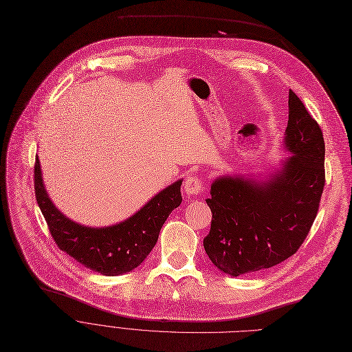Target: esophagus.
<instances>
[{
	"mask_svg": "<svg viewBox=\"0 0 352 352\" xmlns=\"http://www.w3.org/2000/svg\"><path fill=\"white\" fill-rule=\"evenodd\" d=\"M183 190L188 196H196L197 193H200L204 190V185H202V180L199 177H188L185 180V186H183Z\"/></svg>",
	"mask_w": 352,
	"mask_h": 352,
	"instance_id": "obj_1",
	"label": "esophagus"
}]
</instances>
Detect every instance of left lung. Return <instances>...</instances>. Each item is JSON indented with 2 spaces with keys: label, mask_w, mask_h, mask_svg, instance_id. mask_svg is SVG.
Returning <instances> with one entry per match:
<instances>
[{
  "label": "left lung",
  "mask_w": 352,
  "mask_h": 352,
  "mask_svg": "<svg viewBox=\"0 0 352 352\" xmlns=\"http://www.w3.org/2000/svg\"><path fill=\"white\" fill-rule=\"evenodd\" d=\"M283 148L291 155L265 176L223 175L210 185L212 210L204 248L226 275L272 267L292 256L315 221L325 186L322 131L289 90Z\"/></svg>",
  "instance_id": "obj_1"
}]
</instances>
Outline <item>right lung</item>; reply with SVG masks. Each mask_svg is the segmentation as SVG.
Here are the masks:
<instances>
[{
    "instance_id": "1",
    "label": "right lung",
    "mask_w": 352,
    "mask_h": 352,
    "mask_svg": "<svg viewBox=\"0 0 352 352\" xmlns=\"http://www.w3.org/2000/svg\"><path fill=\"white\" fill-rule=\"evenodd\" d=\"M36 199L57 246L93 272L117 276L136 270L155 248L167 217L182 204V179L156 193L135 214L116 225L93 228L60 212L45 190L38 156L34 167Z\"/></svg>"
}]
</instances>
